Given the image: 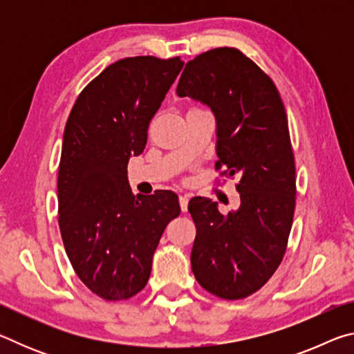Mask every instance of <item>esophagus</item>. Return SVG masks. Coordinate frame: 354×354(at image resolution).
<instances>
[{
	"label": "esophagus",
	"mask_w": 354,
	"mask_h": 354,
	"mask_svg": "<svg viewBox=\"0 0 354 354\" xmlns=\"http://www.w3.org/2000/svg\"><path fill=\"white\" fill-rule=\"evenodd\" d=\"M179 206H181V211L183 212L187 211V206H189V196L187 195L179 196Z\"/></svg>",
	"instance_id": "1"
}]
</instances>
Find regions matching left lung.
<instances>
[{"label":"left lung","instance_id":"8db88e82","mask_svg":"<svg viewBox=\"0 0 354 354\" xmlns=\"http://www.w3.org/2000/svg\"><path fill=\"white\" fill-rule=\"evenodd\" d=\"M176 93L212 109L215 170L226 178L237 175L241 194V207L227 215L205 196L189 201L196 227L192 272L215 297L247 298L279 267L295 212V158L284 103L272 77L227 46L185 64Z\"/></svg>","mask_w":354,"mask_h":354}]
</instances>
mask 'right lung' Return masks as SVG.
Wrapping results in <instances>:
<instances>
[{
  "instance_id": "right-lung-1",
  "label": "right lung",
  "mask_w": 354,
  "mask_h": 354,
  "mask_svg": "<svg viewBox=\"0 0 354 354\" xmlns=\"http://www.w3.org/2000/svg\"><path fill=\"white\" fill-rule=\"evenodd\" d=\"M183 65L179 56L120 59L82 88L65 124L59 227L77 278L107 301L147 286L160 236L181 212L171 190L133 195L127 169Z\"/></svg>"
}]
</instances>
